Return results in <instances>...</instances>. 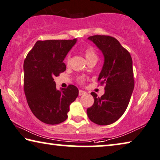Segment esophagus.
<instances>
[{
	"instance_id": "obj_1",
	"label": "esophagus",
	"mask_w": 160,
	"mask_h": 160,
	"mask_svg": "<svg viewBox=\"0 0 160 160\" xmlns=\"http://www.w3.org/2000/svg\"><path fill=\"white\" fill-rule=\"evenodd\" d=\"M85 94H86V92L84 91V90H79V95H83Z\"/></svg>"
}]
</instances>
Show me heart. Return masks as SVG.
Returning a JSON list of instances; mask_svg holds the SVG:
<instances>
[{
    "label": "heart",
    "mask_w": 160,
    "mask_h": 160,
    "mask_svg": "<svg viewBox=\"0 0 160 160\" xmlns=\"http://www.w3.org/2000/svg\"><path fill=\"white\" fill-rule=\"evenodd\" d=\"M85 55L88 61H89L92 59H97L96 52H95V49L93 48H92V47H88V48L85 49ZM70 59V55H68V57H67V62L69 63ZM79 81L80 82H84V79H83L82 78H79Z\"/></svg>",
    "instance_id": "heart-1"
}]
</instances>
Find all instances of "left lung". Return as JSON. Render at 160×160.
<instances>
[{"mask_svg": "<svg viewBox=\"0 0 160 160\" xmlns=\"http://www.w3.org/2000/svg\"><path fill=\"white\" fill-rule=\"evenodd\" d=\"M88 39L103 54L104 64L98 80L106 86L101 98L91 92L94 103L87 109V114L96 124L109 125L119 119L129 103L134 88L132 59L114 37L94 35Z\"/></svg>", "mask_w": 160, "mask_h": 160, "instance_id": "8db88e82", "label": "left lung"}]
</instances>
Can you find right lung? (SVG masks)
I'll return each mask as SVG.
<instances>
[{
	"mask_svg": "<svg viewBox=\"0 0 160 160\" xmlns=\"http://www.w3.org/2000/svg\"><path fill=\"white\" fill-rule=\"evenodd\" d=\"M77 39L37 41L23 62V89L28 106L39 120L59 124L68 118L70 105L78 95V88L70 85L57 90L54 76L66 70L63 62Z\"/></svg>",
	"mask_w": 160,
	"mask_h": 160,
	"instance_id": "obj_1",
	"label": "right lung"
}]
</instances>
